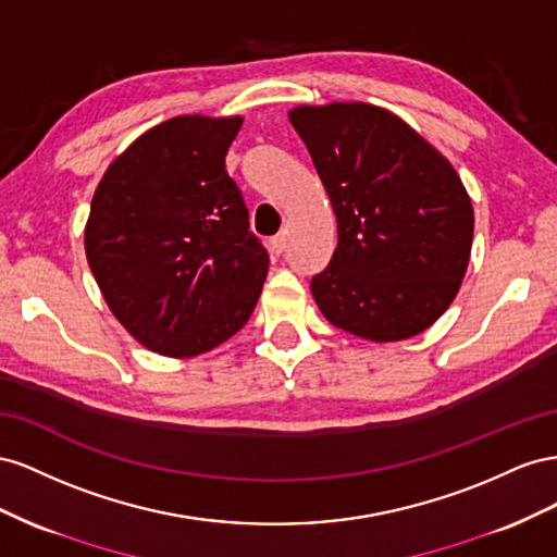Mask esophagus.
<instances>
[{
  "label": "esophagus",
  "mask_w": 557,
  "mask_h": 557,
  "mask_svg": "<svg viewBox=\"0 0 557 557\" xmlns=\"http://www.w3.org/2000/svg\"><path fill=\"white\" fill-rule=\"evenodd\" d=\"M284 247H287V235H284V233H277L275 237H270V251L277 253V257H280V253L284 251Z\"/></svg>",
  "instance_id": "1"
}]
</instances>
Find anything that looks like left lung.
<instances>
[{
	"instance_id": "left-lung-1",
	"label": "left lung",
	"mask_w": 557,
	"mask_h": 557,
	"mask_svg": "<svg viewBox=\"0 0 557 557\" xmlns=\"http://www.w3.org/2000/svg\"><path fill=\"white\" fill-rule=\"evenodd\" d=\"M306 141L338 221V245L310 282L326 320L352 336H418L448 310L469 265L473 208L453 163L367 102L298 104Z\"/></svg>"
}]
</instances>
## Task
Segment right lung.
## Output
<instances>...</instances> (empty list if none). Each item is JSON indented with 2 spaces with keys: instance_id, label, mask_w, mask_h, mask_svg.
<instances>
[{
  "instance_id": "obj_1",
  "label": "right lung",
  "mask_w": 557,
  "mask_h": 557,
  "mask_svg": "<svg viewBox=\"0 0 557 557\" xmlns=\"http://www.w3.org/2000/svg\"><path fill=\"white\" fill-rule=\"evenodd\" d=\"M243 116L184 114L119 153L95 188L86 259L111 314L151 352H210L251 317L268 253L226 153Z\"/></svg>"
}]
</instances>
